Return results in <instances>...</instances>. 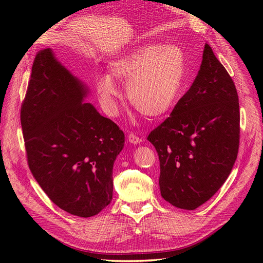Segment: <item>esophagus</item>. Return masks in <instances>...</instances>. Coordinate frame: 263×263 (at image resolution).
I'll use <instances>...</instances> for the list:
<instances>
[{"label": "esophagus", "instance_id": "obj_1", "mask_svg": "<svg viewBox=\"0 0 263 263\" xmlns=\"http://www.w3.org/2000/svg\"><path fill=\"white\" fill-rule=\"evenodd\" d=\"M128 140H129V142H130V143H132V144H134V145L140 144V143L142 142L141 138H140V137H138V135H137V134H134V133H130V134L128 135Z\"/></svg>", "mask_w": 263, "mask_h": 263}]
</instances>
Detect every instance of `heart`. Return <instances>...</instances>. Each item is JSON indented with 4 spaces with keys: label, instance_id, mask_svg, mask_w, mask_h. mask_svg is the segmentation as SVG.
I'll return each mask as SVG.
<instances>
[{
    "label": "heart",
    "instance_id": "b5f03b06",
    "mask_svg": "<svg viewBox=\"0 0 263 263\" xmlns=\"http://www.w3.org/2000/svg\"><path fill=\"white\" fill-rule=\"evenodd\" d=\"M186 71V58L177 45L146 44L108 65V76L97 78L95 86L105 108L112 111L126 85L131 105L144 116L157 118L176 103Z\"/></svg>",
    "mask_w": 263,
    "mask_h": 263
}]
</instances>
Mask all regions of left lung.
Instances as JSON below:
<instances>
[{
  "label": "left lung",
  "mask_w": 263,
  "mask_h": 263,
  "mask_svg": "<svg viewBox=\"0 0 263 263\" xmlns=\"http://www.w3.org/2000/svg\"><path fill=\"white\" fill-rule=\"evenodd\" d=\"M239 131L235 84L206 44L190 90L147 137L158 153L163 199L186 210L209 200L234 166Z\"/></svg>",
  "instance_id": "1"
}]
</instances>
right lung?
<instances>
[{"label":"right lung","instance_id":"right-lung-1","mask_svg":"<svg viewBox=\"0 0 263 263\" xmlns=\"http://www.w3.org/2000/svg\"><path fill=\"white\" fill-rule=\"evenodd\" d=\"M89 89L51 48L34 58L21 121L29 168L56 206L93 217L112 198V167L124 134L84 103Z\"/></svg>","mask_w":263,"mask_h":263}]
</instances>
